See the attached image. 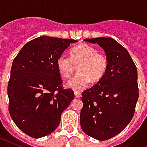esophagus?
Instances as JSON below:
<instances>
[{
    "mask_svg": "<svg viewBox=\"0 0 147 147\" xmlns=\"http://www.w3.org/2000/svg\"><path fill=\"white\" fill-rule=\"evenodd\" d=\"M75 96L77 98H81L82 94H81V93L80 91H75Z\"/></svg>",
    "mask_w": 147,
    "mask_h": 147,
    "instance_id": "obj_1",
    "label": "esophagus"
}]
</instances>
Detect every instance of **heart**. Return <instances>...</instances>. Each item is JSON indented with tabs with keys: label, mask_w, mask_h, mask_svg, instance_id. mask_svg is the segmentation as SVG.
<instances>
[{
	"label": "heart",
	"mask_w": 147,
	"mask_h": 147,
	"mask_svg": "<svg viewBox=\"0 0 147 147\" xmlns=\"http://www.w3.org/2000/svg\"><path fill=\"white\" fill-rule=\"evenodd\" d=\"M78 64V73L68 80L66 86L74 90H80L89 85L90 81L98 82L105 76L108 68L105 55L87 44H80L71 49L70 58L61 55L57 61L58 71L63 78H68L74 71V64Z\"/></svg>",
	"instance_id": "b5f03b06"
}]
</instances>
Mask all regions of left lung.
Segmentation results:
<instances>
[{
	"label": "left lung",
	"instance_id": "1",
	"mask_svg": "<svg viewBox=\"0 0 147 147\" xmlns=\"http://www.w3.org/2000/svg\"><path fill=\"white\" fill-rule=\"evenodd\" d=\"M105 51L108 68L97 84L83 91L81 128L100 141L121 132L132 119L139 98L138 73L126 49L112 38L84 39Z\"/></svg>",
	"mask_w": 147,
	"mask_h": 147
}]
</instances>
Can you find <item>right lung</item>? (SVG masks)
<instances>
[{
	"label": "right lung",
	"mask_w": 147,
	"mask_h": 147,
	"mask_svg": "<svg viewBox=\"0 0 147 147\" xmlns=\"http://www.w3.org/2000/svg\"><path fill=\"white\" fill-rule=\"evenodd\" d=\"M78 41L41 36L24 45L15 57L8 85V110L20 129L33 138L48 136L75 98L62 88L58 57Z\"/></svg>",
	"instance_id": "add662e5"
}]
</instances>
